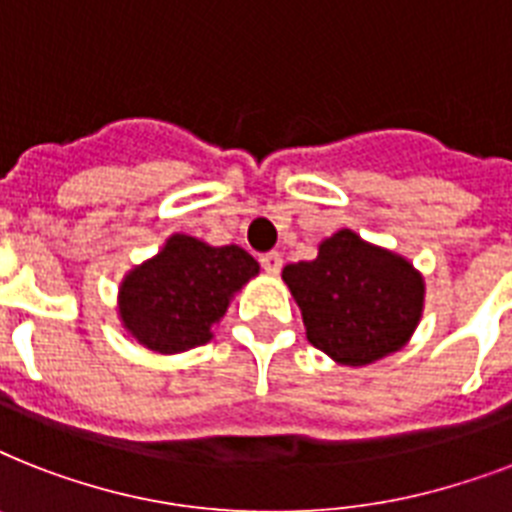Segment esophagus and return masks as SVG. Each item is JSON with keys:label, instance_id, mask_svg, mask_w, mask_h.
<instances>
[{"label": "esophagus", "instance_id": "1", "mask_svg": "<svg viewBox=\"0 0 512 512\" xmlns=\"http://www.w3.org/2000/svg\"><path fill=\"white\" fill-rule=\"evenodd\" d=\"M260 263H263L265 273L276 276L278 270H281V265H284V260H281V255H278V252H268V255L260 257Z\"/></svg>", "mask_w": 512, "mask_h": 512}]
</instances>
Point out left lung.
I'll list each match as a JSON object with an SVG mask.
<instances>
[{
  "label": "left lung",
  "instance_id": "8db88e82",
  "mask_svg": "<svg viewBox=\"0 0 512 512\" xmlns=\"http://www.w3.org/2000/svg\"><path fill=\"white\" fill-rule=\"evenodd\" d=\"M297 302L307 342L339 365H371L400 352L421 323L423 273L407 257L339 228L315 260L281 270Z\"/></svg>",
  "mask_w": 512,
  "mask_h": 512
}]
</instances>
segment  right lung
<instances>
[{
	"instance_id": "right-lung-1",
	"label": "right lung",
	"mask_w": 512,
	"mask_h": 512,
	"mask_svg": "<svg viewBox=\"0 0 512 512\" xmlns=\"http://www.w3.org/2000/svg\"><path fill=\"white\" fill-rule=\"evenodd\" d=\"M260 273L247 249L170 234L118 286V318L131 339L160 355L189 352L215 336L228 305Z\"/></svg>"
}]
</instances>
